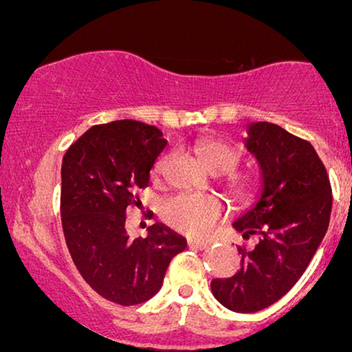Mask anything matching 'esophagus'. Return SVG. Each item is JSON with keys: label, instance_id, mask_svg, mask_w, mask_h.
I'll return each instance as SVG.
<instances>
[{"label": "esophagus", "instance_id": "34e87169", "mask_svg": "<svg viewBox=\"0 0 352 352\" xmlns=\"http://www.w3.org/2000/svg\"><path fill=\"white\" fill-rule=\"evenodd\" d=\"M188 248H195V249H206L210 246V241H201V239H188Z\"/></svg>", "mask_w": 352, "mask_h": 352}]
</instances>
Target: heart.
Segmentation results:
<instances>
[{
    "mask_svg": "<svg viewBox=\"0 0 352 352\" xmlns=\"http://www.w3.org/2000/svg\"><path fill=\"white\" fill-rule=\"evenodd\" d=\"M197 154L212 173L226 175L238 164V154L232 146L216 138H205L197 142ZM170 155L160 157L154 165V175H164ZM233 195L246 200L252 195L254 181L248 176H235L230 181ZM226 206L216 197L198 195V193H179L162 203L160 216L165 223L188 236H206L221 221Z\"/></svg>",
    "mask_w": 352,
    "mask_h": 352,
    "instance_id": "1",
    "label": "heart"
}]
</instances>
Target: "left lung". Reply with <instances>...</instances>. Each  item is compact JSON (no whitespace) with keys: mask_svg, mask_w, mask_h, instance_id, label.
Returning a JSON list of instances; mask_svg holds the SVG:
<instances>
[{"mask_svg":"<svg viewBox=\"0 0 352 352\" xmlns=\"http://www.w3.org/2000/svg\"><path fill=\"white\" fill-rule=\"evenodd\" d=\"M243 142L261 168V188L232 226L258 243L238 248L241 268L212 279L211 290L232 311L256 313L286 295L311 262L329 227L332 187L314 147L279 125L252 122Z\"/></svg>","mask_w":352,"mask_h":352,"instance_id":"obj_1","label":"left lung"}]
</instances>
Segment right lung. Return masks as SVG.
I'll return each instance as SVG.
<instances>
[{"label": "right lung", "mask_w": 352, "mask_h": 352, "mask_svg": "<svg viewBox=\"0 0 352 352\" xmlns=\"http://www.w3.org/2000/svg\"><path fill=\"white\" fill-rule=\"evenodd\" d=\"M157 126L138 120L95 125L71 144L62 164V223L73 262L109 302L131 307L159 292L171 258L187 239L165 223L146 238L126 235L125 216L140 205L151 170L165 149Z\"/></svg>", "instance_id": "right-lung-1"}]
</instances>
